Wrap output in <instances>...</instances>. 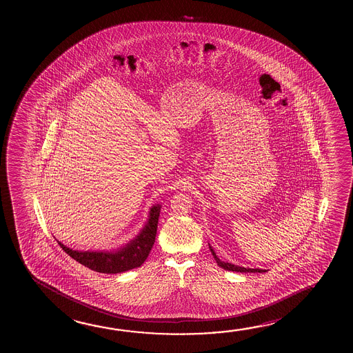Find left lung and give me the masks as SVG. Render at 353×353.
Returning a JSON list of instances; mask_svg holds the SVG:
<instances>
[{"mask_svg":"<svg viewBox=\"0 0 353 353\" xmlns=\"http://www.w3.org/2000/svg\"><path fill=\"white\" fill-rule=\"evenodd\" d=\"M209 249H210V252L213 254L214 259L216 261V263H218V266L221 267V268H224L226 271H232V272H266V270H260V268H245V267L236 266V265H232V263H229V262H224V261L220 260L219 257L216 256V254L214 252V250L212 249V246L209 245Z\"/></svg>","mask_w":353,"mask_h":353,"instance_id":"obj_1","label":"left lung"}]
</instances>
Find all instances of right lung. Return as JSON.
<instances>
[{
	"instance_id": "right-lung-1",
	"label": "right lung",
	"mask_w": 353,
	"mask_h": 353,
	"mask_svg": "<svg viewBox=\"0 0 353 353\" xmlns=\"http://www.w3.org/2000/svg\"><path fill=\"white\" fill-rule=\"evenodd\" d=\"M160 209V204L151 207L149 219L139 235L134 237L130 243H128L121 249L113 251H76L66 248L60 241H58L59 245L70 257L92 271L116 274L133 270L141 266L150 254L157 236Z\"/></svg>"
}]
</instances>
